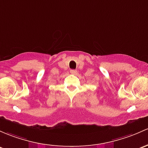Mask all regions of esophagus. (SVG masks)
<instances>
[{"label":"esophagus","instance_id":"1","mask_svg":"<svg viewBox=\"0 0 148 148\" xmlns=\"http://www.w3.org/2000/svg\"><path fill=\"white\" fill-rule=\"evenodd\" d=\"M70 72H71V74H76L77 73V71L75 69H71L70 70Z\"/></svg>","mask_w":148,"mask_h":148}]
</instances>
